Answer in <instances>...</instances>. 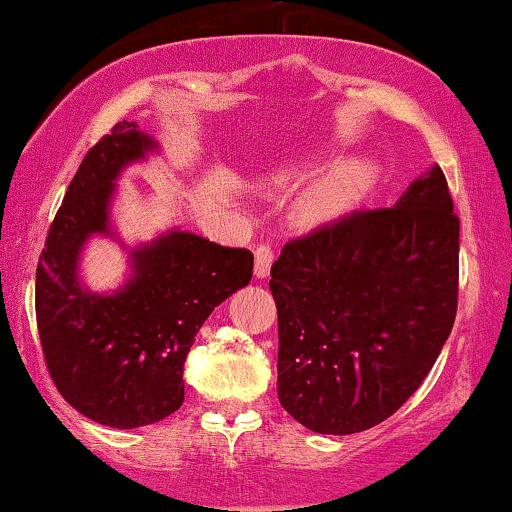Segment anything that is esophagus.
Here are the masks:
<instances>
[{
  "mask_svg": "<svg viewBox=\"0 0 512 512\" xmlns=\"http://www.w3.org/2000/svg\"><path fill=\"white\" fill-rule=\"evenodd\" d=\"M272 262H274L272 245H267V243L257 245L255 248V276L257 279H267L269 269H272Z\"/></svg>",
  "mask_w": 512,
  "mask_h": 512,
  "instance_id": "obj_1",
  "label": "esophagus"
}]
</instances>
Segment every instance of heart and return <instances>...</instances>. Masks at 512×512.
<instances>
[{
  "mask_svg": "<svg viewBox=\"0 0 512 512\" xmlns=\"http://www.w3.org/2000/svg\"><path fill=\"white\" fill-rule=\"evenodd\" d=\"M326 162V152H312L298 162H291L281 171V178H303L317 171ZM374 169L367 162H346L326 171L295 202V219L305 229L331 224L346 217L372 186Z\"/></svg>",
  "mask_w": 512,
  "mask_h": 512,
  "instance_id": "1",
  "label": "heart"
}]
</instances>
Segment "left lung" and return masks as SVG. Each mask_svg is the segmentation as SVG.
<instances>
[{
  "mask_svg": "<svg viewBox=\"0 0 512 512\" xmlns=\"http://www.w3.org/2000/svg\"><path fill=\"white\" fill-rule=\"evenodd\" d=\"M460 221L439 166L393 207L291 240L272 264L283 410L317 434H357L420 389L458 310Z\"/></svg>",
  "mask_w": 512,
  "mask_h": 512,
  "instance_id": "1",
  "label": "left lung"
}]
</instances>
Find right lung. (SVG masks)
I'll use <instances>...</instances> for the list:
<instances>
[{"label": "right lung", "mask_w": 512, "mask_h": 512, "mask_svg": "<svg viewBox=\"0 0 512 512\" xmlns=\"http://www.w3.org/2000/svg\"><path fill=\"white\" fill-rule=\"evenodd\" d=\"M159 152L135 121H121L80 162L49 226L35 274L42 353L64 400L116 429L159 422L183 403V362L197 331L252 279V252L169 229L128 248L114 233L116 181ZM95 235L129 250V279L112 294L90 292L79 260Z\"/></svg>", "instance_id": "right-lung-1"}]
</instances>
